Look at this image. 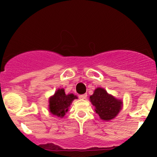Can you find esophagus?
I'll use <instances>...</instances> for the list:
<instances>
[{"mask_svg": "<svg viewBox=\"0 0 157 157\" xmlns=\"http://www.w3.org/2000/svg\"><path fill=\"white\" fill-rule=\"evenodd\" d=\"M86 97H87V94H86V93H84V94H82L80 96V98L82 99H86Z\"/></svg>", "mask_w": 157, "mask_h": 157, "instance_id": "1", "label": "esophagus"}]
</instances>
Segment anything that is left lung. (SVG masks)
<instances>
[{"mask_svg":"<svg viewBox=\"0 0 157 157\" xmlns=\"http://www.w3.org/2000/svg\"><path fill=\"white\" fill-rule=\"evenodd\" d=\"M92 104L96 107V112L102 119L109 121L115 118L121 109L122 102L115 99L102 88L95 90L90 97Z\"/></svg>","mask_w":157,"mask_h":157,"instance_id":"obj_1","label":"left lung"}]
</instances>
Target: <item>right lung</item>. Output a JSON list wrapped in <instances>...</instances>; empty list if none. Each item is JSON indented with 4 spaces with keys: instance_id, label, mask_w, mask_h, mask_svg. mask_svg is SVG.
I'll use <instances>...</instances> for the list:
<instances>
[{
    "instance_id": "right-lung-1",
    "label": "right lung",
    "mask_w": 157,
    "mask_h": 157,
    "mask_svg": "<svg viewBox=\"0 0 157 157\" xmlns=\"http://www.w3.org/2000/svg\"><path fill=\"white\" fill-rule=\"evenodd\" d=\"M74 99H77V97L74 94L66 95L63 89H59L49 100L50 112L53 115L62 118L68 111V107Z\"/></svg>"
}]
</instances>
